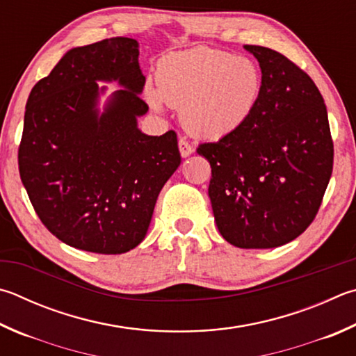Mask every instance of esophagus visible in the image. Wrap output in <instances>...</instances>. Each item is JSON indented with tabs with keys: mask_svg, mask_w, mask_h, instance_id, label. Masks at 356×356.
Masks as SVG:
<instances>
[{
	"mask_svg": "<svg viewBox=\"0 0 356 356\" xmlns=\"http://www.w3.org/2000/svg\"><path fill=\"white\" fill-rule=\"evenodd\" d=\"M179 151L182 157H188L193 152H195V147H193L185 138H180L179 140Z\"/></svg>",
	"mask_w": 356,
	"mask_h": 356,
	"instance_id": "34e87169",
	"label": "esophagus"
}]
</instances>
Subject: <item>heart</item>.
<instances>
[{"instance_id":"b5f03b06","label":"heart","mask_w":356,"mask_h":356,"mask_svg":"<svg viewBox=\"0 0 356 356\" xmlns=\"http://www.w3.org/2000/svg\"><path fill=\"white\" fill-rule=\"evenodd\" d=\"M264 77L249 57L197 47L161 57L149 104L177 107L190 134L205 140L230 137L248 122L260 104Z\"/></svg>"}]
</instances>
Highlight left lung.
Listing matches in <instances>:
<instances>
[{
  "instance_id": "8db88e82",
  "label": "left lung",
  "mask_w": 356,
  "mask_h": 356,
  "mask_svg": "<svg viewBox=\"0 0 356 356\" xmlns=\"http://www.w3.org/2000/svg\"><path fill=\"white\" fill-rule=\"evenodd\" d=\"M264 88L252 118L230 137L202 143L219 234L241 249L293 241L318 215L333 171L327 107L312 77L274 49L244 44Z\"/></svg>"
}]
</instances>
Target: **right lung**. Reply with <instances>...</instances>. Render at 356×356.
Returning <instances> with one entry per match:
<instances>
[{
  "label": "right lung",
  "instance_id": "add662e5",
  "mask_svg": "<svg viewBox=\"0 0 356 356\" xmlns=\"http://www.w3.org/2000/svg\"><path fill=\"white\" fill-rule=\"evenodd\" d=\"M138 42L70 49L26 102L18 170L44 227L71 248L124 254L145 240L160 190L180 165L177 135H146ZM98 80L123 87L97 111Z\"/></svg>",
  "mask_w": 356,
  "mask_h": 356
}]
</instances>
